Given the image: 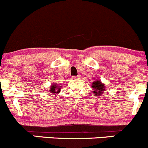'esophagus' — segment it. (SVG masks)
Here are the masks:
<instances>
[{"label": "esophagus", "instance_id": "34e87169", "mask_svg": "<svg viewBox=\"0 0 148 148\" xmlns=\"http://www.w3.org/2000/svg\"><path fill=\"white\" fill-rule=\"evenodd\" d=\"M81 75H78V76H74V77H73V79H81Z\"/></svg>", "mask_w": 148, "mask_h": 148}]
</instances>
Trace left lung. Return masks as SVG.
Masks as SVG:
<instances>
[{
	"label": "left lung",
	"instance_id": "left-lung-1",
	"mask_svg": "<svg viewBox=\"0 0 148 148\" xmlns=\"http://www.w3.org/2000/svg\"><path fill=\"white\" fill-rule=\"evenodd\" d=\"M92 88L94 89V93L96 96L102 95L105 90L104 84L101 81H94L92 84Z\"/></svg>",
	"mask_w": 148,
	"mask_h": 148
}]
</instances>
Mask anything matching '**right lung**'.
Masks as SVG:
<instances>
[{"instance_id":"1","label":"right lung","mask_w":148,"mask_h":148,"mask_svg":"<svg viewBox=\"0 0 148 148\" xmlns=\"http://www.w3.org/2000/svg\"><path fill=\"white\" fill-rule=\"evenodd\" d=\"M62 88L61 86H58L57 84H53L51 86L50 88V92L52 93V95H56L59 93V92H60V88Z\"/></svg>"}]
</instances>
